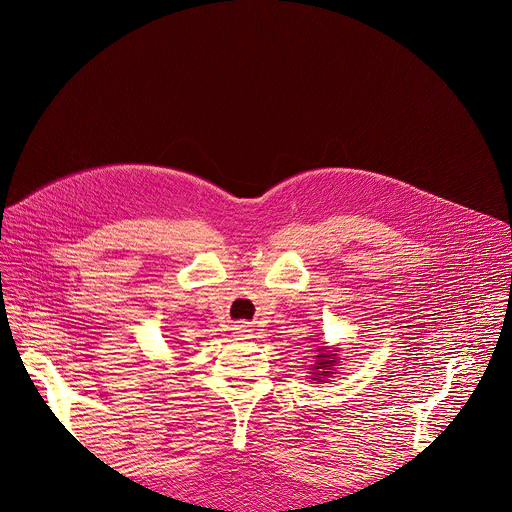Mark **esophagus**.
<instances>
[{
  "label": "esophagus",
  "instance_id": "obj_1",
  "mask_svg": "<svg viewBox=\"0 0 512 512\" xmlns=\"http://www.w3.org/2000/svg\"><path fill=\"white\" fill-rule=\"evenodd\" d=\"M236 333L240 335V337H250V329H248V325H236Z\"/></svg>",
  "mask_w": 512,
  "mask_h": 512
}]
</instances>
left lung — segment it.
<instances>
[{
	"instance_id": "obj_1",
	"label": "left lung",
	"mask_w": 512,
	"mask_h": 512,
	"mask_svg": "<svg viewBox=\"0 0 512 512\" xmlns=\"http://www.w3.org/2000/svg\"><path fill=\"white\" fill-rule=\"evenodd\" d=\"M315 363L311 365V380H317V382H325V378H329L333 372V366L337 365V349L329 351L327 347H317L315 349Z\"/></svg>"
}]
</instances>
